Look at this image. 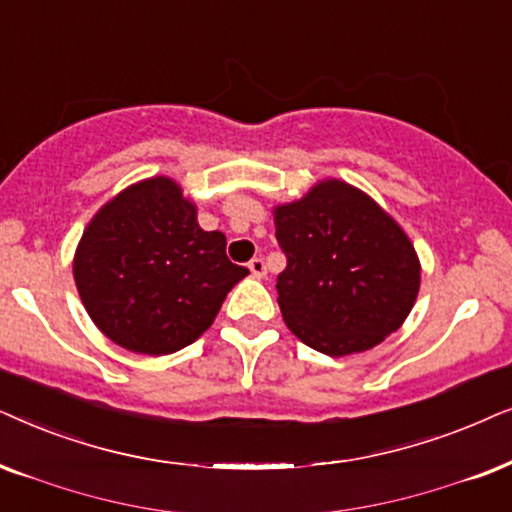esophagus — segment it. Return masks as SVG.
I'll return each mask as SVG.
<instances>
[{
	"label": "esophagus",
	"instance_id": "1",
	"mask_svg": "<svg viewBox=\"0 0 512 512\" xmlns=\"http://www.w3.org/2000/svg\"><path fill=\"white\" fill-rule=\"evenodd\" d=\"M248 269H250V274L255 276V278L267 276V264H264L262 257H255V260H250L248 262Z\"/></svg>",
	"mask_w": 512,
	"mask_h": 512
}]
</instances>
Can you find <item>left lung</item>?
Here are the masks:
<instances>
[{"label":"left lung","mask_w":512,"mask_h":512,"mask_svg":"<svg viewBox=\"0 0 512 512\" xmlns=\"http://www.w3.org/2000/svg\"><path fill=\"white\" fill-rule=\"evenodd\" d=\"M288 257L278 306L292 335L325 356L372 349L398 330L419 295L421 264L407 234L377 201L323 180L274 208Z\"/></svg>","instance_id":"left-lung-1"}]
</instances>
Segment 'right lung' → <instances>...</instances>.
Listing matches in <instances>:
<instances>
[{
  "mask_svg": "<svg viewBox=\"0 0 512 512\" xmlns=\"http://www.w3.org/2000/svg\"><path fill=\"white\" fill-rule=\"evenodd\" d=\"M248 276L222 231H203L170 177L135 182L107 201L74 252V283L105 337L133 353L168 356L213 325Z\"/></svg>",
  "mask_w": 512,
  "mask_h": 512,
  "instance_id": "right-lung-1",
  "label": "right lung"
}]
</instances>
